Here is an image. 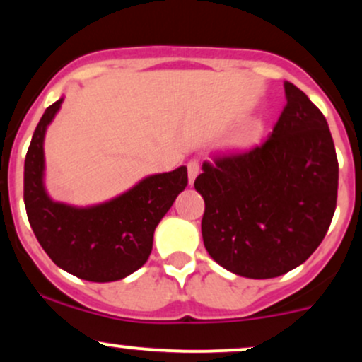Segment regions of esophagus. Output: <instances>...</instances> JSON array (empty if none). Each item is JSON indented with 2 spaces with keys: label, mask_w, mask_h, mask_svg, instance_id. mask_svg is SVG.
<instances>
[{
  "label": "esophagus",
  "mask_w": 362,
  "mask_h": 362,
  "mask_svg": "<svg viewBox=\"0 0 362 362\" xmlns=\"http://www.w3.org/2000/svg\"><path fill=\"white\" fill-rule=\"evenodd\" d=\"M187 173H189V184L192 185L195 177L199 175V163L195 160H190L189 163H187Z\"/></svg>",
  "instance_id": "obj_1"
}]
</instances>
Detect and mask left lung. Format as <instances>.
<instances>
[{
	"mask_svg": "<svg viewBox=\"0 0 362 362\" xmlns=\"http://www.w3.org/2000/svg\"><path fill=\"white\" fill-rule=\"evenodd\" d=\"M262 146L202 165V240L226 271L271 279L301 265L335 213L339 163L327 119L293 83Z\"/></svg>",
	"mask_w": 362,
	"mask_h": 362,
	"instance_id": "1",
	"label": "left lung"
}]
</instances>
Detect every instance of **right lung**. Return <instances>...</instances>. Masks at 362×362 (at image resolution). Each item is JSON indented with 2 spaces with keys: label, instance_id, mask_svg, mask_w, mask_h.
<instances>
[{
  "label": "right lung",
  "instance_id": "add662e5",
  "mask_svg": "<svg viewBox=\"0 0 362 362\" xmlns=\"http://www.w3.org/2000/svg\"><path fill=\"white\" fill-rule=\"evenodd\" d=\"M64 98L37 124L25 156L23 201L40 247L62 271L91 282L131 276L146 264L158 223L187 187V167L144 177L126 192L93 206L54 201L44 184V139Z\"/></svg>",
  "mask_w": 362,
  "mask_h": 362
}]
</instances>
